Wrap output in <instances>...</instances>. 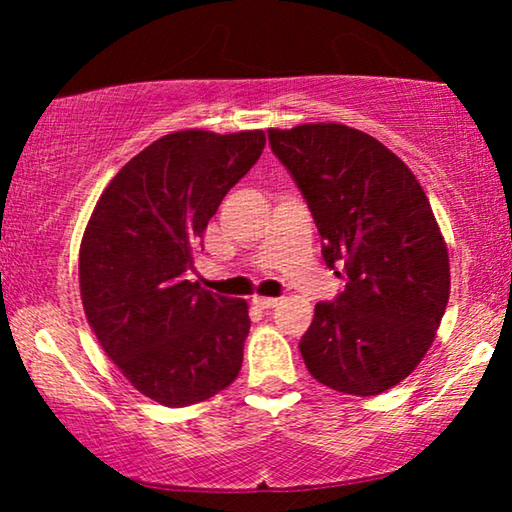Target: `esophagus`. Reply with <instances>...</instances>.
I'll list each match as a JSON object with an SVG mask.
<instances>
[{"label": "esophagus", "instance_id": "34e87169", "mask_svg": "<svg viewBox=\"0 0 512 512\" xmlns=\"http://www.w3.org/2000/svg\"><path fill=\"white\" fill-rule=\"evenodd\" d=\"M251 303H254L256 307H261V310H270V307H277L279 300L270 298V296H254L251 298Z\"/></svg>", "mask_w": 512, "mask_h": 512}]
</instances>
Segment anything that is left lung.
Wrapping results in <instances>:
<instances>
[{"mask_svg": "<svg viewBox=\"0 0 512 512\" xmlns=\"http://www.w3.org/2000/svg\"><path fill=\"white\" fill-rule=\"evenodd\" d=\"M345 291L300 340L314 380L352 396L396 387L429 352L450 298V256L429 198L382 142L342 123L270 128ZM341 270L338 271L337 268Z\"/></svg>", "mask_w": 512, "mask_h": 512, "instance_id": "obj_1", "label": "left lung"}]
</instances>
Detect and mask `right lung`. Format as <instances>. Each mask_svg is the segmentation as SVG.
<instances>
[{
  "mask_svg": "<svg viewBox=\"0 0 512 512\" xmlns=\"http://www.w3.org/2000/svg\"><path fill=\"white\" fill-rule=\"evenodd\" d=\"M263 130H179L125 163L90 214L79 251L83 310L139 394L167 408L235 382L249 305L186 279L207 223L261 158Z\"/></svg>",
  "mask_w": 512,
  "mask_h": 512,
  "instance_id": "obj_1",
  "label": "right lung"
}]
</instances>
